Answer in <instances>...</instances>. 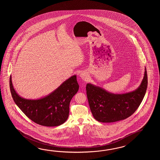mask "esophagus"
<instances>
[{"label": "esophagus", "mask_w": 160, "mask_h": 160, "mask_svg": "<svg viewBox=\"0 0 160 160\" xmlns=\"http://www.w3.org/2000/svg\"><path fill=\"white\" fill-rule=\"evenodd\" d=\"M80 76L82 79H86L88 78V75H86V74H85V73H82Z\"/></svg>", "instance_id": "34e87169"}]
</instances>
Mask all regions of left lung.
Returning <instances> with one entry per match:
<instances>
[{"instance_id": "left-lung-1", "label": "left lung", "mask_w": 160, "mask_h": 160, "mask_svg": "<svg viewBox=\"0 0 160 160\" xmlns=\"http://www.w3.org/2000/svg\"><path fill=\"white\" fill-rule=\"evenodd\" d=\"M148 75L144 77L139 88L125 94H115L90 83L86 85V94L92 114L101 122H114L132 116L140 105L146 93Z\"/></svg>"}]
</instances>
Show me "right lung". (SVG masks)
<instances>
[{
  "instance_id": "add662e5",
  "label": "right lung",
  "mask_w": 160,
  "mask_h": 160,
  "mask_svg": "<svg viewBox=\"0 0 160 160\" xmlns=\"http://www.w3.org/2000/svg\"><path fill=\"white\" fill-rule=\"evenodd\" d=\"M10 88L16 105L28 118L42 126L61 125L68 118L70 102L78 91L77 76L73 75L58 88L39 99L23 98L18 94L10 78Z\"/></svg>"
}]
</instances>
